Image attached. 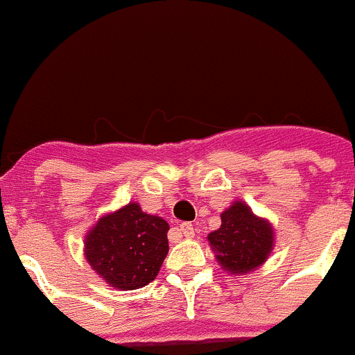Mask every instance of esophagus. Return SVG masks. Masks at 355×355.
<instances>
[{
  "label": "esophagus",
  "instance_id": "esophagus-1",
  "mask_svg": "<svg viewBox=\"0 0 355 355\" xmlns=\"http://www.w3.org/2000/svg\"><path fill=\"white\" fill-rule=\"evenodd\" d=\"M178 230H180V234H184L185 237H189V239H192V237L196 236L194 225H192V223H189V222L180 223V225H178Z\"/></svg>",
  "mask_w": 355,
  "mask_h": 355
}]
</instances>
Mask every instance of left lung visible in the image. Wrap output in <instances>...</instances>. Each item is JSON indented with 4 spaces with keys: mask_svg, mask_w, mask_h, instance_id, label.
Listing matches in <instances>:
<instances>
[{
    "mask_svg": "<svg viewBox=\"0 0 355 355\" xmlns=\"http://www.w3.org/2000/svg\"><path fill=\"white\" fill-rule=\"evenodd\" d=\"M220 216V229L208 234L220 267L230 276H246L260 269L274 250L272 223L254 215L244 201H234Z\"/></svg>",
    "mask_w": 355,
    "mask_h": 355,
    "instance_id": "left-lung-1",
    "label": "left lung"
}]
</instances>
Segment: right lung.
<instances>
[{
    "label": "right lung",
    "instance_id": "1",
    "mask_svg": "<svg viewBox=\"0 0 355 355\" xmlns=\"http://www.w3.org/2000/svg\"><path fill=\"white\" fill-rule=\"evenodd\" d=\"M164 218L128 202L105 213L85 236V258L98 277L118 290H139L156 279L168 254Z\"/></svg>",
    "mask_w": 355,
    "mask_h": 355
}]
</instances>
